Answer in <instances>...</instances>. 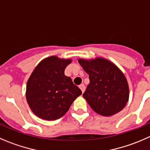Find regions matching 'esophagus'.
<instances>
[{"mask_svg": "<svg viewBox=\"0 0 150 150\" xmlns=\"http://www.w3.org/2000/svg\"><path fill=\"white\" fill-rule=\"evenodd\" d=\"M79 88H80V89H81V91H82V93L85 92V85H84V84H81V85H79Z\"/></svg>", "mask_w": 150, "mask_h": 150, "instance_id": "esophagus-1", "label": "esophagus"}]
</instances>
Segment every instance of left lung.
I'll list each match as a JSON object with an SVG mask.
<instances>
[{"instance_id": "8db88e82", "label": "left lung", "mask_w": 150, "mask_h": 150, "mask_svg": "<svg viewBox=\"0 0 150 150\" xmlns=\"http://www.w3.org/2000/svg\"><path fill=\"white\" fill-rule=\"evenodd\" d=\"M78 62L89 75L90 83L82 96L91 108L104 116L123 110L129 99V86L122 71L105 58Z\"/></svg>"}]
</instances>
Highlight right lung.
Masks as SVG:
<instances>
[{
	"mask_svg": "<svg viewBox=\"0 0 150 150\" xmlns=\"http://www.w3.org/2000/svg\"><path fill=\"white\" fill-rule=\"evenodd\" d=\"M71 62V59L51 56L42 59L31 73L27 82L25 96L32 112L40 119H59L82 94L72 79L64 74Z\"/></svg>",
	"mask_w": 150,
	"mask_h": 150,
	"instance_id": "1",
	"label": "right lung"
}]
</instances>
